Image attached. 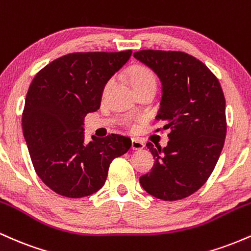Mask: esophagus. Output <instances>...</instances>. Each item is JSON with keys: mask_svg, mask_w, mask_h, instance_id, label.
<instances>
[{"mask_svg": "<svg viewBox=\"0 0 251 251\" xmlns=\"http://www.w3.org/2000/svg\"><path fill=\"white\" fill-rule=\"evenodd\" d=\"M132 150H143L145 148V144L143 142H140L139 139H132V145H131Z\"/></svg>", "mask_w": 251, "mask_h": 251, "instance_id": "34e87169", "label": "esophagus"}]
</instances>
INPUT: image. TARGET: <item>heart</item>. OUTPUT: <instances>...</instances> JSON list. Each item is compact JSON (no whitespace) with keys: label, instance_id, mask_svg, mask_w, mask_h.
Masks as SVG:
<instances>
[{"label":"heart","instance_id":"b5f03b06","mask_svg":"<svg viewBox=\"0 0 251 251\" xmlns=\"http://www.w3.org/2000/svg\"><path fill=\"white\" fill-rule=\"evenodd\" d=\"M128 79L132 86L142 85L146 82H154L155 77L153 72L144 66H134L128 73Z\"/></svg>","mask_w":251,"mask_h":251}]
</instances>
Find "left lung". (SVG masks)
<instances>
[{
    "mask_svg": "<svg viewBox=\"0 0 251 251\" xmlns=\"http://www.w3.org/2000/svg\"><path fill=\"white\" fill-rule=\"evenodd\" d=\"M133 56L162 82L155 119L170 131L164 149L146 144L154 164L140 185L159 200H181L205 183L220 158L226 133L223 91L203 62L183 51L148 50Z\"/></svg>",
    "mask_w": 251,
    "mask_h": 251,
    "instance_id": "left-lung-1",
    "label": "left lung"
}]
</instances>
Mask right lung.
I'll use <instances>...</instances> for the list:
<instances>
[{
    "instance_id": "add662e5",
    "label": "right lung",
    "mask_w": 251,
    "mask_h": 251,
    "mask_svg": "<svg viewBox=\"0 0 251 251\" xmlns=\"http://www.w3.org/2000/svg\"><path fill=\"white\" fill-rule=\"evenodd\" d=\"M132 50L72 53L48 63L31 81L22 129L37 176L56 194L81 198L100 190L109 164L131 139L109 134L85 143L83 119L100 107L107 81Z\"/></svg>"
}]
</instances>
